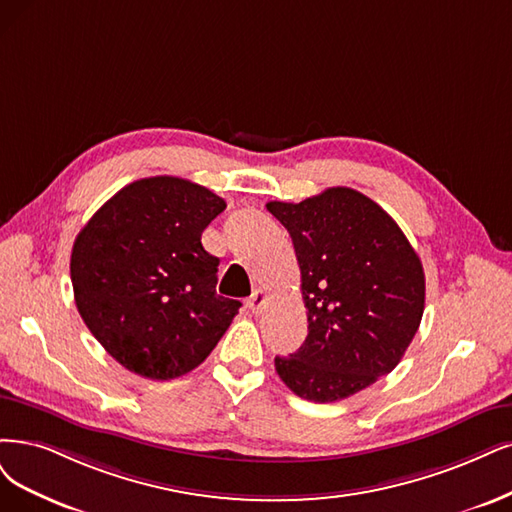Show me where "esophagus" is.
I'll return each instance as SVG.
<instances>
[{
    "mask_svg": "<svg viewBox=\"0 0 512 512\" xmlns=\"http://www.w3.org/2000/svg\"><path fill=\"white\" fill-rule=\"evenodd\" d=\"M266 301H268L266 291H263V289H255L253 295H251L249 299H246V308H249L253 314H259V312L263 310V306H266Z\"/></svg>",
    "mask_w": 512,
    "mask_h": 512,
    "instance_id": "1",
    "label": "esophagus"
}]
</instances>
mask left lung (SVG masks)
<instances>
[{
	"label": "left lung",
	"mask_w": 512,
	"mask_h": 512,
	"mask_svg": "<svg viewBox=\"0 0 512 512\" xmlns=\"http://www.w3.org/2000/svg\"><path fill=\"white\" fill-rule=\"evenodd\" d=\"M268 211L293 240L308 308L304 346L276 356V371L306 401L348 399L401 363L424 314L422 261L384 208L350 187Z\"/></svg>",
	"instance_id": "1"
}]
</instances>
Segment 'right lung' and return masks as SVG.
Masks as SVG:
<instances>
[{
    "label": "right lung",
    "instance_id": "obj_1",
    "mask_svg": "<svg viewBox=\"0 0 512 512\" xmlns=\"http://www.w3.org/2000/svg\"><path fill=\"white\" fill-rule=\"evenodd\" d=\"M225 208L179 177L132 181L82 227L71 251L75 306L128 371L175 380L213 352L240 301L217 295L202 232Z\"/></svg>",
    "mask_w": 512,
    "mask_h": 512
}]
</instances>
